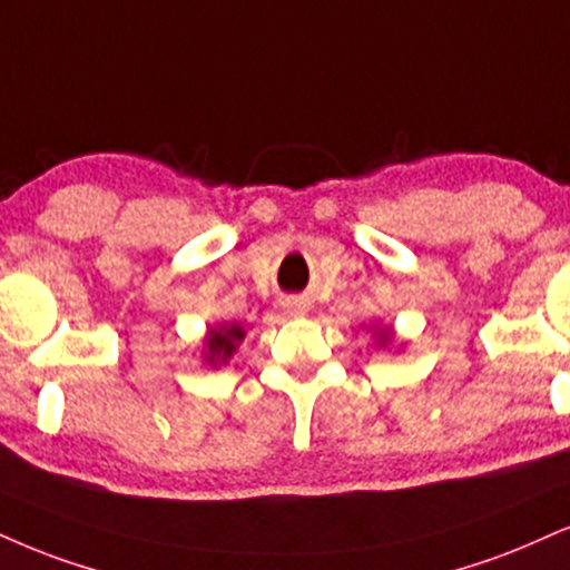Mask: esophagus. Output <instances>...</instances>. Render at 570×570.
<instances>
[{"label":"esophagus","instance_id":"34e87169","mask_svg":"<svg viewBox=\"0 0 570 570\" xmlns=\"http://www.w3.org/2000/svg\"><path fill=\"white\" fill-rule=\"evenodd\" d=\"M285 312L291 314V317H304V314L308 312V304L301 298H291V301H285Z\"/></svg>","mask_w":570,"mask_h":570}]
</instances>
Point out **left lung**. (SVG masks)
<instances>
[{"label":"left lung","mask_w":570,"mask_h":570,"mask_svg":"<svg viewBox=\"0 0 570 570\" xmlns=\"http://www.w3.org/2000/svg\"><path fill=\"white\" fill-rule=\"evenodd\" d=\"M370 330H372V338H375V343L381 348H389V346H393V343H399L396 333H393V327H389V325H372Z\"/></svg>","instance_id":"8db88e82"}]
</instances>
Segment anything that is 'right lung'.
<instances>
[{
  "instance_id": "right-lung-1",
  "label": "right lung",
  "mask_w": 570,
  "mask_h": 570,
  "mask_svg": "<svg viewBox=\"0 0 570 570\" xmlns=\"http://www.w3.org/2000/svg\"><path fill=\"white\" fill-rule=\"evenodd\" d=\"M245 341V327L240 322H219V325H208L206 335H203V364L208 367H222L227 364L240 343Z\"/></svg>"
}]
</instances>
